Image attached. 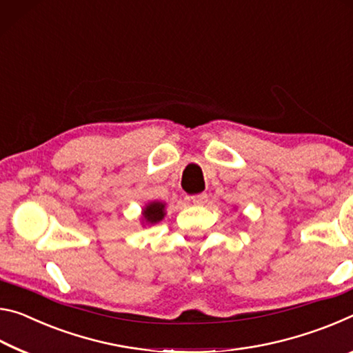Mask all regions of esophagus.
<instances>
[{"mask_svg": "<svg viewBox=\"0 0 353 353\" xmlns=\"http://www.w3.org/2000/svg\"><path fill=\"white\" fill-rule=\"evenodd\" d=\"M189 200L192 201L194 205H205L208 201V195L206 194H197V195H190Z\"/></svg>", "mask_w": 353, "mask_h": 353, "instance_id": "34e87169", "label": "esophagus"}]
</instances>
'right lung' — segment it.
<instances>
[{
  "instance_id": "obj_1",
  "label": "right lung",
  "mask_w": 353,
  "mask_h": 353,
  "mask_svg": "<svg viewBox=\"0 0 353 353\" xmlns=\"http://www.w3.org/2000/svg\"><path fill=\"white\" fill-rule=\"evenodd\" d=\"M164 208H165V203H163V201H150L142 211V222H145L148 225L161 222L165 216Z\"/></svg>"
}]
</instances>
